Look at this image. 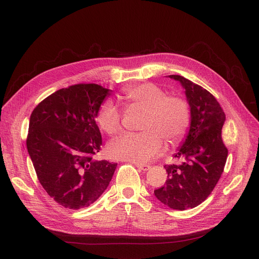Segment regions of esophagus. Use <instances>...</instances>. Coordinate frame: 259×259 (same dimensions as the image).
<instances>
[{
    "label": "esophagus",
    "instance_id": "34e87169",
    "mask_svg": "<svg viewBox=\"0 0 259 259\" xmlns=\"http://www.w3.org/2000/svg\"><path fill=\"white\" fill-rule=\"evenodd\" d=\"M136 166L142 170H148L150 168V165L148 164H140V163H137Z\"/></svg>",
    "mask_w": 259,
    "mask_h": 259
}]
</instances>
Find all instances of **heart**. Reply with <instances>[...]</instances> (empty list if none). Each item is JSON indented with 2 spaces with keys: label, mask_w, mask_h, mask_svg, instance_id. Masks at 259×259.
Returning a JSON list of instances; mask_svg holds the SVG:
<instances>
[{
  "label": "heart",
  "mask_w": 259,
  "mask_h": 259,
  "mask_svg": "<svg viewBox=\"0 0 259 259\" xmlns=\"http://www.w3.org/2000/svg\"><path fill=\"white\" fill-rule=\"evenodd\" d=\"M122 97L130 104L146 109L141 124L144 131L126 133L111 142L108 147L111 158L142 163L158 156L164 147V141L177 145L185 139L192 121V111L184 96L166 95L161 86L144 82L124 88ZM96 119L110 136L121 130L120 110L111 100L102 103Z\"/></svg>",
  "instance_id": "heart-1"
}]
</instances>
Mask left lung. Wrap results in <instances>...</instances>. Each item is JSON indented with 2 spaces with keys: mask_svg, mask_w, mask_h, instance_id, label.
<instances>
[{
  "mask_svg": "<svg viewBox=\"0 0 259 259\" xmlns=\"http://www.w3.org/2000/svg\"><path fill=\"white\" fill-rule=\"evenodd\" d=\"M168 76L186 90L192 121L184 145L174 156L183 162L164 165L166 183L155 190V195L171 209L186 210L202 204L223 173L228 155L222 140L225 113L213 95L200 85L178 74Z\"/></svg>",
  "mask_w": 259,
  "mask_h": 259,
  "instance_id": "left-lung-1",
  "label": "left lung"
}]
</instances>
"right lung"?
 Returning a JSON list of instances; mask_svg holds the SVG:
<instances>
[{"label":"right lung","mask_w":259,"mask_h":259,"mask_svg":"<svg viewBox=\"0 0 259 259\" xmlns=\"http://www.w3.org/2000/svg\"><path fill=\"white\" fill-rule=\"evenodd\" d=\"M108 95L98 84H75L48 96L31 114L28 155L48 195L65 208L96 202L117 166L93 158L102 145L96 117Z\"/></svg>","instance_id":"1"}]
</instances>
